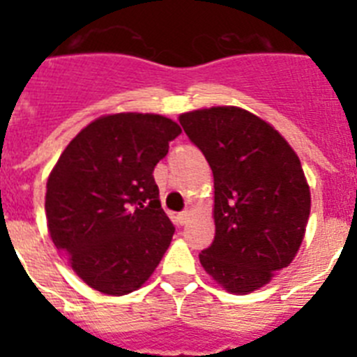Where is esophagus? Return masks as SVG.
Wrapping results in <instances>:
<instances>
[{
    "label": "esophagus",
    "instance_id": "obj_1",
    "mask_svg": "<svg viewBox=\"0 0 357 357\" xmlns=\"http://www.w3.org/2000/svg\"><path fill=\"white\" fill-rule=\"evenodd\" d=\"M189 220V213L185 211V213H181V214H176V222L181 223V225H185Z\"/></svg>",
    "mask_w": 357,
    "mask_h": 357
}]
</instances>
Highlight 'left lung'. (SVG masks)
Masks as SVG:
<instances>
[{
  "instance_id": "left-lung-1",
  "label": "left lung",
  "mask_w": 357,
  "mask_h": 357,
  "mask_svg": "<svg viewBox=\"0 0 357 357\" xmlns=\"http://www.w3.org/2000/svg\"><path fill=\"white\" fill-rule=\"evenodd\" d=\"M214 176V241L200 264L232 295L266 286L305 236L311 191L298 155L268 121L234 105L178 116Z\"/></svg>"
}]
</instances>
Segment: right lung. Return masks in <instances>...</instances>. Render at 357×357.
<instances>
[{
	"label": "right lung",
	"instance_id": "add662e5",
	"mask_svg": "<svg viewBox=\"0 0 357 357\" xmlns=\"http://www.w3.org/2000/svg\"><path fill=\"white\" fill-rule=\"evenodd\" d=\"M182 128L160 114H105L82 128L46 182L52 241L85 284L105 295L139 289L173 238L153 168Z\"/></svg>",
	"mask_w": 357,
	"mask_h": 357
}]
</instances>
